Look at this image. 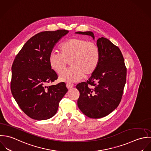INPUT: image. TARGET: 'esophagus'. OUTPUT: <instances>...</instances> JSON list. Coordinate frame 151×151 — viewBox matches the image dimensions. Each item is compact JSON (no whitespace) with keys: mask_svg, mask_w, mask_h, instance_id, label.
I'll return each mask as SVG.
<instances>
[{"mask_svg":"<svg viewBox=\"0 0 151 151\" xmlns=\"http://www.w3.org/2000/svg\"><path fill=\"white\" fill-rule=\"evenodd\" d=\"M74 85L72 84V83H66V87L68 89H72L73 88Z\"/></svg>","mask_w":151,"mask_h":151,"instance_id":"1","label":"esophagus"}]
</instances>
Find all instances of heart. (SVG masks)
Instances as JSON below:
<instances>
[{
  "mask_svg": "<svg viewBox=\"0 0 151 151\" xmlns=\"http://www.w3.org/2000/svg\"><path fill=\"white\" fill-rule=\"evenodd\" d=\"M60 52L52 51L49 57L50 66L58 74L65 69L69 61L71 67L60 75V80L68 83L80 81L85 75H91L100 60V51L97 45L86 39L74 37L63 42Z\"/></svg>",
  "mask_w": 151,
  "mask_h": 151,
  "instance_id": "obj_1",
  "label": "heart"
}]
</instances>
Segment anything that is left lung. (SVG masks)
I'll return each mask as SVG.
<instances>
[{
  "mask_svg": "<svg viewBox=\"0 0 151 151\" xmlns=\"http://www.w3.org/2000/svg\"><path fill=\"white\" fill-rule=\"evenodd\" d=\"M75 33L88 35L94 39L91 31ZM97 45L100 51L97 68L86 82L76 85L80 93L78 106L91 119L104 117L118 107L127 77V68L119 48L104 37L97 40Z\"/></svg>",
  "mask_w": 151,
  "mask_h": 151,
  "instance_id": "1",
  "label": "left lung"
}]
</instances>
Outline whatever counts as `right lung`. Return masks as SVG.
I'll use <instances>...</instances> for the list:
<instances>
[{
    "label": "right lung",
    "mask_w": 151,
    "mask_h": 151,
    "mask_svg": "<svg viewBox=\"0 0 151 151\" xmlns=\"http://www.w3.org/2000/svg\"><path fill=\"white\" fill-rule=\"evenodd\" d=\"M68 32L58 30L35 34L25 43L13 61L11 91L20 108L32 119L44 120L53 117L68 91L64 82L47 86L58 79L50 66V54Z\"/></svg>",
    "instance_id": "obj_1"
}]
</instances>
